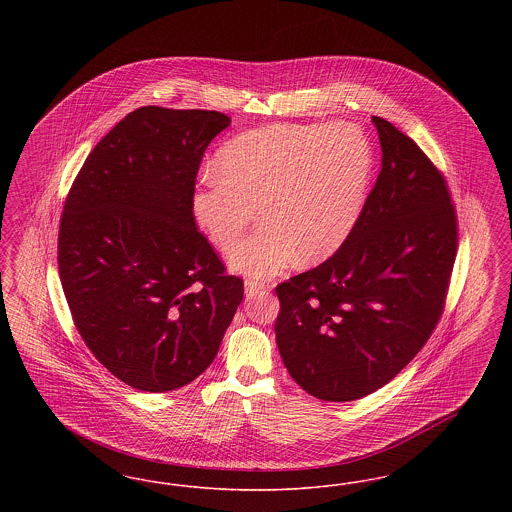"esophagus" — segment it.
Segmentation results:
<instances>
[{
  "label": "esophagus",
  "mask_w": 512,
  "mask_h": 512,
  "mask_svg": "<svg viewBox=\"0 0 512 512\" xmlns=\"http://www.w3.org/2000/svg\"><path fill=\"white\" fill-rule=\"evenodd\" d=\"M270 290V286L265 284V282H259V280H255V278H247L245 280V293L251 297V295H255V293H263L268 292Z\"/></svg>",
  "instance_id": "obj_1"
}]
</instances>
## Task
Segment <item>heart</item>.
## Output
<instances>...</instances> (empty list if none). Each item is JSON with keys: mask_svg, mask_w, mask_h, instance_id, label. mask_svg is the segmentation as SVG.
I'll use <instances>...</instances> for the list:
<instances>
[{"mask_svg": "<svg viewBox=\"0 0 512 512\" xmlns=\"http://www.w3.org/2000/svg\"><path fill=\"white\" fill-rule=\"evenodd\" d=\"M372 149L349 122L270 124L228 140L192 197L199 226L222 251L257 217L259 226L230 255L251 276H272L295 257L318 263L340 249L361 215Z\"/></svg>", "mask_w": 512, "mask_h": 512, "instance_id": "heart-1", "label": "heart"}]
</instances>
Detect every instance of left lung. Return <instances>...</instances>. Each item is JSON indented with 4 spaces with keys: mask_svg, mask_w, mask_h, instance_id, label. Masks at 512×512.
I'll use <instances>...</instances> for the list:
<instances>
[{
    "mask_svg": "<svg viewBox=\"0 0 512 512\" xmlns=\"http://www.w3.org/2000/svg\"><path fill=\"white\" fill-rule=\"evenodd\" d=\"M382 171L355 228L317 268L276 286V343L293 380L355 401L393 380L430 340L459 245L445 176L413 140L372 117Z\"/></svg>",
    "mask_w": 512,
    "mask_h": 512,
    "instance_id": "1",
    "label": "left lung"
}]
</instances>
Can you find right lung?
I'll use <instances>...</instances> for the list:
<instances>
[{
	"instance_id": "right-lung-1",
	"label": "right lung",
	"mask_w": 512,
	"mask_h": 512,
	"mask_svg": "<svg viewBox=\"0 0 512 512\" xmlns=\"http://www.w3.org/2000/svg\"><path fill=\"white\" fill-rule=\"evenodd\" d=\"M228 124L219 111L140 107L99 140L65 199L57 265L74 326L130 388L194 382L242 303L244 280L192 207L203 153Z\"/></svg>"
}]
</instances>
